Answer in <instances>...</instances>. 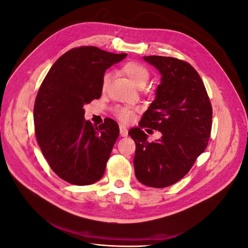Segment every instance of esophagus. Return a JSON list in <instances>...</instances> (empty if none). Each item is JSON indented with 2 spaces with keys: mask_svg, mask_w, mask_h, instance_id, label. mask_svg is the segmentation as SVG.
<instances>
[{
  "mask_svg": "<svg viewBox=\"0 0 248 248\" xmlns=\"http://www.w3.org/2000/svg\"><path fill=\"white\" fill-rule=\"evenodd\" d=\"M120 134H121V137H127V134H128V129L123 124L120 125Z\"/></svg>",
  "mask_w": 248,
  "mask_h": 248,
  "instance_id": "1",
  "label": "esophagus"
}]
</instances>
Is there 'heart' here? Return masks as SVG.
Listing matches in <instances>:
<instances>
[{
	"mask_svg": "<svg viewBox=\"0 0 248 248\" xmlns=\"http://www.w3.org/2000/svg\"><path fill=\"white\" fill-rule=\"evenodd\" d=\"M122 70L126 74V76L132 80L133 84L137 87L145 86L150 78L149 70L144 65H141L138 62L126 63L123 66ZM109 78H110L109 73H107L106 76L103 77V79H102V88L103 89L107 88L108 81H109ZM115 114L120 120H121V121L129 122L133 119L134 109L130 108H117L115 109Z\"/></svg>",
	"mask_w": 248,
	"mask_h": 248,
	"instance_id": "obj_1",
	"label": "heart"
}]
</instances>
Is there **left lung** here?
Returning a JSON list of instances; mask_svg holds the SVG:
<instances>
[{"label":"left lung","instance_id":"left-lung-1","mask_svg":"<svg viewBox=\"0 0 248 248\" xmlns=\"http://www.w3.org/2000/svg\"><path fill=\"white\" fill-rule=\"evenodd\" d=\"M159 71L155 99L138 127L128 132L136 141L133 166L140 183L164 188L181 180L205 151L211 133L212 107L199 73L171 57H142ZM150 126L162 138L149 143L141 128Z\"/></svg>","mask_w":248,"mask_h":248}]
</instances>
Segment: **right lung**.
<instances>
[{"label":"right lung","instance_id":"1","mask_svg":"<svg viewBox=\"0 0 248 248\" xmlns=\"http://www.w3.org/2000/svg\"><path fill=\"white\" fill-rule=\"evenodd\" d=\"M126 56L95 46L73 48L42 81L34 106L37 141L51 170L68 183L90 185L104 174L119 126L109 118L93 125L85 120L84 106L100 98L104 72Z\"/></svg>","mask_w":248,"mask_h":248}]
</instances>
